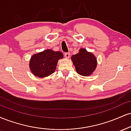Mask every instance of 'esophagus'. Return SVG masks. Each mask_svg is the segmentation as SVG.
<instances>
[{
    "label": "esophagus",
    "mask_w": 131,
    "mask_h": 131,
    "mask_svg": "<svg viewBox=\"0 0 131 131\" xmlns=\"http://www.w3.org/2000/svg\"><path fill=\"white\" fill-rule=\"evenodd\" d=\"M64 55L66 59H69V58H70V53H65Z\"/></svg>",
    "instance_id": "esophagus-1"
}]
</instances>
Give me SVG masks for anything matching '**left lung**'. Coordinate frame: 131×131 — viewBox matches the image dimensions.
<instances>
[{"mask_svg":"<svg viewBox=\"0 0 131 131\" xmlns=\"http://www.w3.org/2000/svg\"><path fill=\"white\" fill-rule=\"evenodd\" d=\"M71 60L75 71L83 76H90L97 67V59L92 52H88L85 48H81L76 54L71 57Z\"/></svg>","mask_w":131,"mask_h":131,"instance_id":"8db88e82","label":"left lung"}]
</instances>
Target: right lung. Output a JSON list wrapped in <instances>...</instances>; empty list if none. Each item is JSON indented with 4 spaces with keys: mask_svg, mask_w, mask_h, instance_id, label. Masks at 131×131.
Segmentation results:
<instances>
[{
    "mask_svg": "<svg viewBox=\"0 0 131 131\" xmlns=\"http://www.w3.org/2000/svg\"><path fill=\"white\" fill-rule=\"evenodd\" d=\"M63 58V54L61 52L45 50L31 57L29 61L30 70L38 78L48 77L55 72L58 61Z\"/></svg>",
    "mask_w": 131,
    "mask_h": 131,
    "instance_id": "add662e5",
    "label": "right lung"
}]
</instances>
